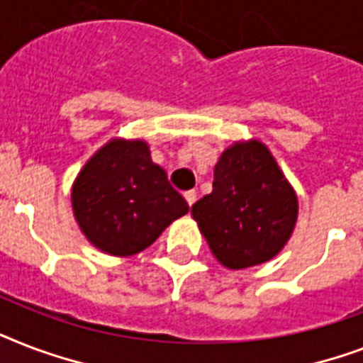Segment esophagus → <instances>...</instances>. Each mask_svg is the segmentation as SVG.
Segmentation results:
<instances>
[{
    "mask_svg": "<svg viewBox=\"0 0 363 363\" xmlns=\"http://www.w3.org/2000/svg\"><path fill=\"white\" fill-rule=\"evenodd\" d=\"M184 199H186V203L192 207V205L196 203V199H198V194H196V190H188V192H184Z\"/></svg>",
    "mask_w": 363,
    "mask_h": 363,
    "instance_id": "esophagus-1",
    "label": "esophagus"
}]
</instances>
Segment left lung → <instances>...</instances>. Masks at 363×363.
<instances>
[{
    "instance_id": "obj_1",
    "label": "left lung",
    "mask_w": 363,
    "mask_h": 363,
    "mask_svg": "<svg viewBox=\"0 0 363 363\" xmlns=\"http://www.w3.org/2000/svg\"><path fill=\"white\" fill-rule=\"evenodd\" d=\"M194 220L224 267L275 258L298 220V196L264 143H233L215 165L213 192L192 205Z\"/></svg>"
}]
</instances>
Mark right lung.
Instances as JSON below:
<instances>
[{"label":"right lung","mask_w":363,"mask_h":363,"mask_svg":"<svg viewBox=\"0 0 363 363\" xmlns=\"http://www.w3.org/2000/svg\"><path fill=\"white\" fill-rule=\"evenodd\" d=\"M71 205L88 241L111 256L141 252L190 209L141 139L99 148L77 175Z\"/></svg>","instance_id":"right-lung-1"}]
</instances>
